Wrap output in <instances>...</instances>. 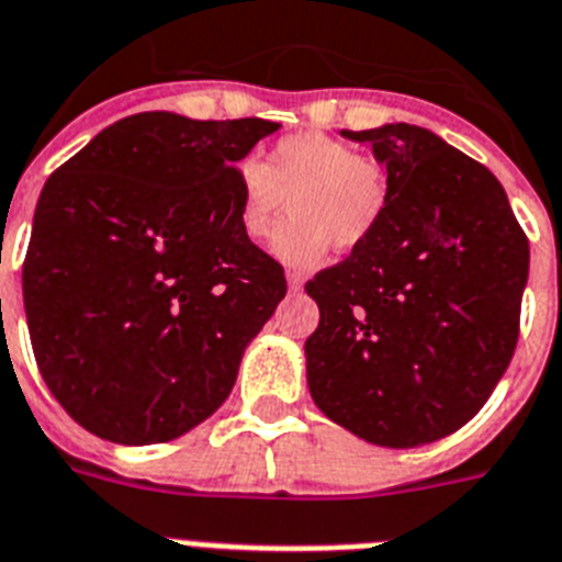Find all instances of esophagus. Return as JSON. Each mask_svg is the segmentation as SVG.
Returning a JSON list of instances; mask_svg holds the SVG:
<instances>
[{
  "mask_svg": "<svg viewBox=\"0 0 562 562\" xmlns=\"http://www.w3.org/2000/svg\"><path fill=\"white\" fill-rule=\"evenodd\" d=\"M285 280H289V289L294 291V294H296V291H303L305 277L300 271H289V273H285Z\"/></svg>",
  "mask_w": 562,
  "mask_h": 562,
  "instance_id": "obj_1",
  "label": "esophagus"
}]
</instances>
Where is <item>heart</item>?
Returning a JSON list of instances; mask_svg holds the SVG:
<instances>
[{
  "instance_id": "obj_1",
  "label": "heart",
  "mask_w": 562,
  "mask_h": 562,
  "mask_svg": "<svg viewBox=\"0 0 562 562\" xmlns=\"http://www.w3.org/2000/svg\"><path fill=\"white\" fill-rule=\"evenodd\" d=\"M391 200L389 171L342 139L291 134L273 143L262 162L237 171V223L245 237L273 239V254L294 268L317 266L328 248L351 251L374 237Z\"/></svg>"
}]
</instances>
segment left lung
Masks as SVG:
<instances>
[{
    "label": "left lung",
    "instance_id": "8db88e82",
    "mask_svg": "<svg viewBox=\"0 0 562 562\" xmlns=\"http://www.w3.org/2000/svg\"><path fill=\"white\" fill-rule=\"evenodd\" d=\"M374 145L391 200L369 243L305 282L319 412L362 440L412 449L463 428L520 337L529 237L485 165L417 125L342 131Z\"/></svg>",
    "mask_w": 562,
    "mask_h": 562
}]
</instances>
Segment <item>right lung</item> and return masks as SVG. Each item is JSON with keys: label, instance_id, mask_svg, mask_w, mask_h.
Instances as JSON below:
<instances>
[{"label": "right lung", "instance_id": "add662e5", "mask_svg": "<svg viewBox=\"0 0 562 562\" xmlns=\"http://www.w3.org/2000/svg\"><path fill=\"white\" fill-rule=\"evenodd\" d=\"M277 128L134 113L42 188L22 266L33 357L102 440L150 446L200 426L289 291L237 223V162Z\"/></svg>", "mask_w": 562, "mask_h": 562}]
</instances>
